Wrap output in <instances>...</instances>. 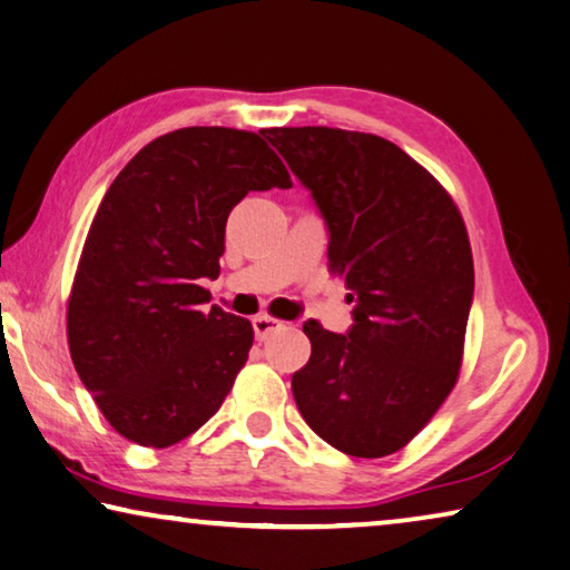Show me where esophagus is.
<instances>
[{
	"label": "esophagus",
	"instance_id": "34e87169",
	"mask_svg": "<svg viewBox=\"0 0 570 570\" xmlns=\"http://www.w3.org/2000/svg\"><path fill=\"white\" fill-rule=\"evenodd\" d=\"M282 327H284V322L276 317H268V314H261V317L253 320V332H256V340H261V342L268 340L271 332H276Z\"/></svg>",
	"mask_w": 570,
	"mask_h": 570
}]
</instances>
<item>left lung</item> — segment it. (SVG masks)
<instances>
[{"mask_svg": "<svg viewBox=\"0 0 570 570\" xmlns=\"http://www.w3.org/2000/svg\"><path fill=\"white\" fill-rule=\"evenodd\" d=\"M264 137L312 189L330 271L355 294L347 334L304 324L312 357L292 377L294 401L330 446L395 454L459 381L474 294L462 213L429 169L375 134L284 126Z\"/></svg>", "mask_w": 570, "mask_h": 570, "instance_id": "1", "label": "left lung"}]
</instances>
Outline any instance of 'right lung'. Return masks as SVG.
Instances as JSON below:
<instances>
[{
    "label": "right lung",
    "mask_w": 570,
    "mask_h": 570,
    "mask_svg": "<svg viewBox=\"0 0 570 570\" xmlns=\"http://www.w3.org/2000/svg\"><path fill=\"white\" fill-rule=\"evenodd\" d=\"M292 187L253 131L187 126L149 141L98 205L68 296V347L116 433L167 449L213 419L253 345L248 320L205 309L225 223L250 189Z\"/></svg>",
    "instance_id": "right-lung-1"
}]
</instances>
